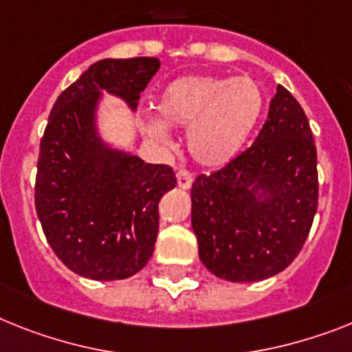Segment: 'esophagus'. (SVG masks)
Segmentation results:
<instances>
[{"label":"esophagus","mask_w":352,"mask_h":352,"mask_svg":"<svg viewBox=\"0 0 352 352\" xmlns=\"http://www.w3.org/2000/svg\"><path fill=\"white\" fill-rule=\"evenodd\" d=\"M193 184V175L188 170H179L177 171V186L181 190H190Z\"/></svg>","instance_id":"obj_1"}]
</instances>
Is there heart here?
<instances>
[{
	"label": "heart",
	"instance_id": "obj_1",
	"mask_svg": "<svg viewBox=\"0 0 352 352\" xmlns=\"http://www.w3.org/2000/svg\"><path fill=\"white\" fill-rule=\"evenodd\" d=\"M265 109L258 82L249 76L186 75L171 80L155 98L159 120L144 123V134L170 146V129H188V148L200 166L234 161L249 143Z\"/></svg>",
	"mask_w": 352,
	"mask_h": 352
}]
</instances>
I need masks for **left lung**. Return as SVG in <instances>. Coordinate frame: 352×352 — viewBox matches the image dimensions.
Here are the masks:
<instances>
[{
  "instance_id": "8db88e82",
  "label": "left lung",
  "mask_w": 352,
  "mask_h": 352,
  "mask_svg": "<svg viewBox=\"0 0 352 352\" xmlns=\"http://www.w3.org/2000/svg\"><path fill=\"white\" fill-rule=\"evenodd\" d=\"M317 206V148L308 118L277 85L252 146L191 186L200 261L232 283L276 276L302 249Z\"/></svg>"
}]
</instances>
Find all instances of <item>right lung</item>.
Masks as SVG:
<instances>
[{
	"instance_id": "add662e5",
	"label": "right lung",
	"mask_w": 352,
	"mask_h": 352,
	"mask_svg": "<svg viewBox=\"0 0 352 352\" xmlns=\"http://www.w3.org/2000/svg\"><path fill=\"white\" fill-rule=\"evenodd\" d=\"M159 66L153 57L94 62L50 112L37 161L35 209L53 252L87 279H126L148 263L159 231V200L177 184L170 166L116 148L98 125L105 94L135 111Z\"/></svg>"
}]
</instances>
